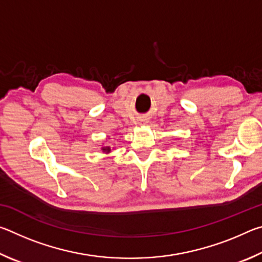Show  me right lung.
<instances>
[{
  "instance_id": "1",
  "label": "right lung",
  "mask_w": 262,
  "mask_h": 262,
  "mask_svg": "<svg viewBox=\"0 0 262 262\" xmlns=\"http://www.w3.org/2000/svg\"><path fill=\"white\" fill-rule=\"evenodd\" d=\"M101 150H103V152L108 154V152H111V147H108V145H105V147H101Z\"/></svg>"
}]
</instances>
